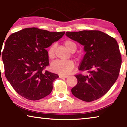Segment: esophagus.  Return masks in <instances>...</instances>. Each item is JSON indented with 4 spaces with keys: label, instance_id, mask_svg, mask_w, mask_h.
I'll return each mask as SVG.
<instances>
[{
    "label": "esophagus",
    "instance_id": "esophagus-1",
    "mask_svg": "<svg viewBox=\"0 0 127 127\" xmlns=\"http://www.w3.org/2000/svg\"><path fill=\"white\" fill-rule=\"evenodd\" d=\"M68 77V76H67V75H62V74L59 75L60 78H67Z\"/></svg>",
    "mask_w": 127,
    "mask_h": 127
}]
</instances>
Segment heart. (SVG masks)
Instances as JSON below:
<instances>
[{
  "label": "heart",
  "mask_w": 127,
  "mask_h": 127,
  "mask_svg": "<svg viewBox=\"0 0 127 127\" xmlns=\"http://www.w3.org/2000/svg\"><path fill=\"white\" fill-rule=\"evenodd\" d=\"M64 45L69 51L72 52L76 49V45L74 42L70 40H66L64 43ZM55 45H51L48 50V55L50 59H53L55 56ZM74 66V62L71 60H56L51 63L50 67L53 72L62 75L67 74L73 69Z\"/></svg>",
  "instance_id": "obj_1"
}]
</instances>
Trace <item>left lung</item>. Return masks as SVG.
<instances>
[{"instance_id": "8db88e82", "label": "left lung", "mask_w": 127, "mask_h": 127, "mask_svg": "<svg viewBox=\"0 0 127 127\" xmlns=\"http://www.w3.org/2000/svg\"><path fill=\"white\" fill-rule=\"evenodd\" d=\"M66 36L82 45L86 53L79 70L87 74L76 75L77 84L72 89L75 97L86 102L101 97L119 76L122 58L114 38L96 30L66 32Z\"/></svg>"}]
</instances>
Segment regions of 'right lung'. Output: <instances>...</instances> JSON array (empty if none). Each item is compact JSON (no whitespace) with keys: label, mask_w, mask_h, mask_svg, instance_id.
Masks as SVG:
<instances>
[{"label":"right lung","mask_w":127,"mask_h":127,"mask_svg":"<svg viewBox=\"0 0 127 127\" xmlns=\"http://www.w3.org/2000/svg\"><path fill=\"white\" fill-rule=\"evenodd\" d=\"M65 32H50L37 28H27L12 33L5 43L1 58L5 76L21 96L38 100L50 94L57 74L44 71L49 65L48 51Z\"/></svg>","instance_id":"right-lung-1"}]
</instances>
